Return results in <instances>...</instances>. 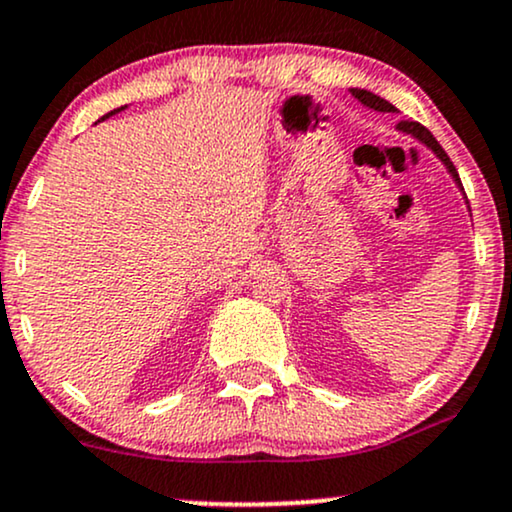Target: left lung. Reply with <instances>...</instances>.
<instances>
[{
  "instance_id": "obj_1",
  "label": "left lung",
  "mask_w": 512,
  "mask_h": 512,
  "mask_svg": "<svg viewBox=\"0 0 512 512\" xmlns=\"http://www.w3.org/2000/svg\"><path fill=\"white\" fill-rule=\"evenodd\" d=\"M351 96L358 98V101H361L363 105H368V108L378 110V113H395V105L387 103L385 98L375 96V93L366 91V88H351ZM397 129H399V132H407V134H411V137H416V139H419L421 144H426L428 149H431L433 154H436V156L440 158V161L445 163V168H448V173L452 175V178H455L457 187H460V190H464V187H462V180H460V175H457V168L452 166L450 156L445 154L443 146H440V144L436 142V137H433V134L428 132V129H426L424 125H419V122H414V120H402V122H399V125H397Z\"/></svg>"
}]
</instances>
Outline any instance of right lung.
<instances>
[{"instance_id": "right-lung-1", "label": "right lung", "mask_w": 512, "mask_h": 512, "mask_svg": "<svg viewBox=\"0 0 512 512\" xmlns=\"http://www.w3.org/2000/svg\"><path fill=\"white\" fill-rule=\"evenodd\" d=\"M120 110H122V108H117V110H110V113H108V115H103L101 120H105V117H110V115H115V113H120Z\"/></svg>"}]
</instances>
